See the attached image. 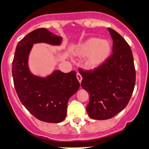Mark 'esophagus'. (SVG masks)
<instances>
[{
    "instance_id": "obj_1",
    "label": "esophagus",
    "mask_w": 149,
    "mask_h": 149,
    "mask_svg": "<svg viewBox=\"0 0 149 149\" xmlns=\"http://www.w3.org/2000/svg\"><path fill=\"white\" fill-rule=\"evenodd\" d=\"M77 80H78V81L80 82V83H81V81H82V76H81V74H80V73H79V72H77Z\"/></svg>"
}]
</instances>
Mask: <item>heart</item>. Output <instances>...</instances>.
Instances as JSON below:
<instances>
[{
    "mask_svg": "<svg viewBox=\"0 0 149 149\" xmlns=\"http://www.w3.org/2000/svg\"><path fill=\"white\" fill-rule=\"evenodd\" d=\"M111 43L108 40L90 38L81 42L74 49V54L86 56L84 64L90 69L100 67L109 59L111 53Z\"/></svg>",
    "mask_w": 149,
    "mask_h": 149,
    "instance_id": "heart-1",
    "label": "heart"
}]
</instances>
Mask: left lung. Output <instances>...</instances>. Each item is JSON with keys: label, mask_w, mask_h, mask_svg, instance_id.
<instances>
[{"label": "left lung", "mask_w": 149, "mask_h": 149, "mask_svg": "<svg viewBox=\"0 0 149 149\" xmlns=\"http://www.w3.org/2000/svg\"><path fill=\"white\" fill-rule=\"evenodd\" d=\"M113 40V54L94 71L80 70L82 88L89 95L86 106L88 116L95 120L114 117L127 106L136 80L131 48L119 33L108 28Z\"/></svg>", "instance_id": "8db88e82"}]
</instances>
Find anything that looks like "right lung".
<instances>
[{"label": "right lung", "mask_w": 149, "mask_h": 149, "mask_svg": "<svg viewBox=\"0 0 149 149\" xmlns=\"http://www.w3.org/2000/svg\"><path fill=\"white\" fill-rule=\"evenodd\" d=\"M62 41L61 37L46 29L34 30L17 43L12 62L13 81L20 102L43 122L58 123L65 119L68 101L77 92L80 84L74 71L63 73L54 70L46 77L35 75L29 67V57L35 43L61 46Z\"/></svg>", "instance_id": "right-lung-1"}]
</instances>
